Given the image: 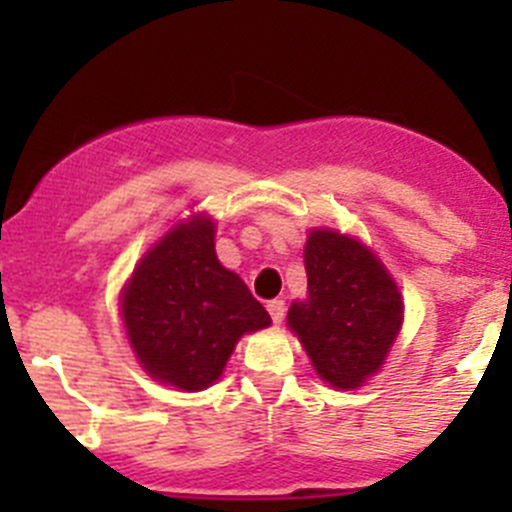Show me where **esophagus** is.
Here are the masks:
<instances>
[{
    "instance_id": "34e87169",
    "label": "esophagus",
    "mask_w": 512,
    "mask_h": 512,
    "mask_svg": "<svg viewBox=\"0 0 512 512\" xmlns=\"http://www.w3.org/2000/svg\"><path fill=\"white\" fill-rule=\"evenodd\" d=\"M285 299H272L270 304H267V312H270L272 322L275 324H282V319H285Z\"/></svg>"
}]
</instances>
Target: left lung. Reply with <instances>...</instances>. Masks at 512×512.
I'll return each mask as SVG.
<instances>
[{"label":"left lung","mask_w":512,"mask_h":512,"mask_svg":"<svg viewBox=\"0 0 512 512\" xmlns=\"http://www.w3.org/2000/svg\"><path fill=\"white\" fill-rule=\"evenodd\" d=\"M304 270L307 299L289 307V329L329 386L359 389L399 337V287L369 247L332 227L309 232Z\"/></svg>","instance_id":"1"}]
</instances>
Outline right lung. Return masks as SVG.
Instances as JSON below:
<instances>
[{"label":"right lung","instance_id":"obj_1","mask_svg":"<svg viewBox=\"0 0 512 512\" xmlns=\"http://www.w3.org/2000/svg\"><path fill=\"white\" fill-rule=\"evenodd\" d=\"M126 337L143 369L180 391L220 379L242 334L272 319L215 255V223L193 215L141 257L121 294Z\"/></svg>","mask_w":512,"mask_h":512}]
</instances>
